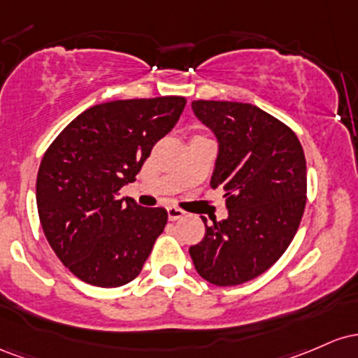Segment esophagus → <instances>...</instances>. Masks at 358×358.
I'll return each instance as SVG.
<instances>
[{"label": "esophagus", "mask_w": 358, "mask_h": 358, "mask_svg": "<svg viewBox=\"0 0 358 358\" xmlns=\"http://www.w3.org/2000/svg\"><path fill=\"white\" fill-rule=\"evenodd\" d=\"M184 215H186V211L180 210V208H176V206H169L167 208V216H169V220H171V222L180 220Z\"/></svg>", "instance_id": "1"}]
</instances>
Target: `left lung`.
<instances>
[{
  "instance_id": "1",
  "label": "left lung",
  "mask_w": 358,
  "mask_h": 358,
  "mask_svg": "<svg viewBox=\"0 0 358 358\" xmlns=\"http://www.w3.org/2000/svg\"><path fill=\"white\" fill-rule=\"evenodd\" d=\"M218 140L211 187L222 186L228 218L206 227L189 254L215 286H238L264 274L286 252L306 206V159L287 125L248 103L192 101Z\"/></svg>"
}]
</instances>
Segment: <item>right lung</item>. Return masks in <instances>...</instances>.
Segmentation results:
<instances>
[{"label": "right lung", "instance_id": "add662e5", "mask_svg": "<svg viewBox=\"0 0 358 358\" xmlns=\"http://www.w3.org/2000/svg\"><path fill=\"white\" fill-rule=\"evenodd\" d=\"M182 96L118 99L91 106L60 131L37 176L40 223L76 277L99 287L134 280L167 223L164 208L118 198L152 147L178 123Z\"/></svg>", "mask_w": 358, "mask_h": 358}]
</instances>
